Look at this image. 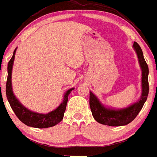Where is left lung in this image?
Returning a JSON list of instances; mask_svg holds the SVG:
<instances>
[{"instance_id":"8db88e82","label":"left lung","mask_w":157,"mask_h":157,"mask_svg":"<svg viewBox=\"0 0 157 157\" xmlns=\"http://www.w3.org/2000/svg\"><path fill=\"white\" fill-rule=\"evenodd\" d=\"M133 48L138 57L140 66L142 71V93L140 99L136 103L130 105L129 107L122 109H114L104 107L100 101L91 91H90V107L92 116L97 122L104 125L112 127H119L127 125L136 117L141 111L144 104L147 100L148 95V67L144 58L143 51L139 44L136 41Z\"/></svg>"}]
</instances>
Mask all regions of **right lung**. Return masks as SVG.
<instances>
[{"instance_id": "right-lung-1", "label": "right lung", "mask_w": 157, "mask_h": 157, "mask_svg": "<svg viewBox=\"0 0 157 157\" xmlns=\"http://www.w3.org/2000/svg\"><path fill=\"white\" fill-rule=\"evenodd\" d=\"M16 50L17 49H15L13 57L8 63V78L7 82H6V96H7L8 101L11 106L12 109L14 111L17 117L27 126L37 128H46L55 126L58 123H60L63 119L67 101H68V96L71 94V90H74V88H71L65 93L63 101L61 103V104L56 109L50 111L49 113H37V112L27 109L26 107H24L17 99L12 89V69H13Z\"/></svg>"}]
</instances>
